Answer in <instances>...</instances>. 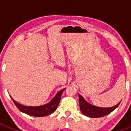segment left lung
I'll return each mask as SVG.
<instances>
[{
	"label": "left lung",
	"instance_id": "8db88e82",
	"mask_svg": "<svg viewBox=\"0 0 131 131\" xmlns=\"http://www.w3.org/2000/svg\"><path fill=\"white\" fill-rule=\"evenodd\" d=\"M78 96H79V107H80V111L83 114H85L86 116L90 117V118H100V117L107 115L111 112H112L114 110H115L119 106L121 102V101H119L118 104L116 105L115 106H113V107L104 108V107H97V106L90 104L79 94H78Z\"/></svg>",
	"mask_w": 131,
	"mask_h": 131
}]
</instances>
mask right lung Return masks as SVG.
I'll return each instance as SVG.
<instances>
[{
  "label": "right lung",
  "instance_id": "1",
  "mask_svg": "<svg viewBox=\"0 0 131 131\" xmlns=\"http://www.w3.org/2000/svg\"><path fill=\"white\" fill-rule=\"evenodd\" d=\"M64 89H63L59 91L49 103L43 105L37 106V107L23 105H21L17 102L12 97H11V98L13 100L15 105L19 108V111H21L23 113L26 114L28 115L36 117L46 116L50 115L52 113H53L57 109L59 103L60 102V100L61 98V94Z\"/></svg>",
  "mask_w": 131,
  "mask_h": 131
}]
</instances>
